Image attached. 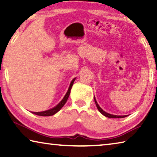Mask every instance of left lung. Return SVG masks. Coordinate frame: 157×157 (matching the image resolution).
<instances>
[{"label":"left lung","mask_w":157,"mask_h":157,"mask_svg":"<svg viewBox=\"0 0 157 157\" xmlns=\"http://www.w3.org/2000/svg\"><path fill=\"white\" fill-rule=\"evenodd\" d=\"M94 100H95V105H96V107L98 108V109L99 110L100 112L102 114V115H104L105 116L107 117V118H124V117H126L127 116H116V115H112V114H110V113H108L107 112H105V111H103L101 107H100L99 105H98V102H96V100H95V98L94 97Z\"/></svg>","instance_id":"obj_1"}]
</instances>
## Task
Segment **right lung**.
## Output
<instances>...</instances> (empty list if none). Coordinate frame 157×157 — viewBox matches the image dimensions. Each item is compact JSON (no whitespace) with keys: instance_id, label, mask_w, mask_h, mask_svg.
Masks as SVG:
<instances>
[{"instance_id":"add662e5","label":"right lung","mask_w":157,"mask_h":157,"mask_svg":"<svg viewBox=\"0 0 157 157\" xmlns=\"http://www.w3.org/2000/svg\"><path fill=\"white\" fill-rule=\"evenodd\" d=\"M75 78H74L73 80L71 81V84H70V86H69V88H68L67 93L66 94L65 96L63 97L62 100L61 101V102L57 106H55V107H53L52 109H50L47 110V111H41V112H32V113H34V114H36V115L41 116H50L54 115V114H55L57 112H58V111H59L63 107V106L65 105L66 101H67L68 98L69 97V95H70L71 88H72L73 82H74V81H75Z\"/></svg>"}]
</instances>
